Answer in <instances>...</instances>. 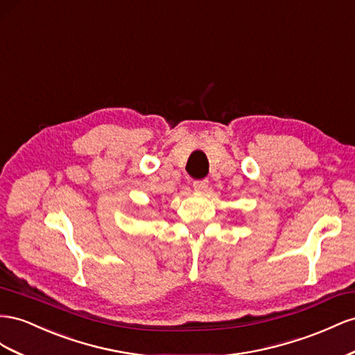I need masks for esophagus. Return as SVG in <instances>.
Masks as SVG:
<instances>
[{"instance_id":"esophagus-1","label":"esophagus","mask_w":355,"mask_h":355,"mask_svg":"<svg viewBox=\"0 0 355 355\" xmlns=\"http://www.w3.org/2000/svg\"><path fill=\"white\" fill-rule=\"evenodd\" d=\"M193 189L196 191H205L208 189V180H196L193 181Z\"/></svg>"}]
</instances>
